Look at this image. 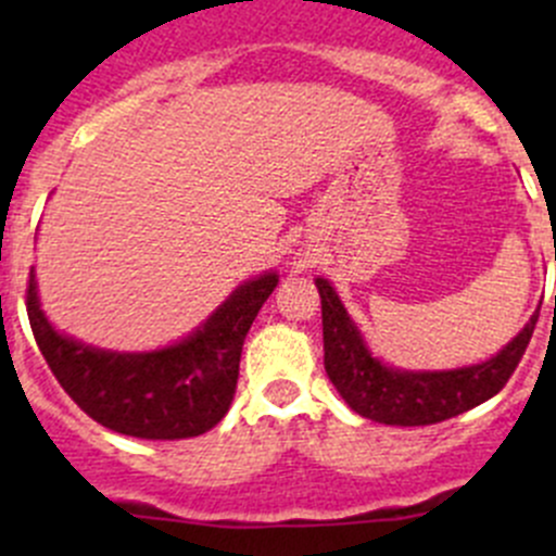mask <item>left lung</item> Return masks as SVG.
I'll return each mask as SVG.
<instances>
[{"label":"left lung","mask_w":556,"mask_h":556,"mask_svg":"<svg viewBox=\"0 0 556 556\" xmlns=\"http://www.w3.org/2000/svg\"><path fill=\"white\" fill-rule=\"evenodd\" d=\"M317 290L323 299L325 371L330 382L361 417L401 428L444 422L497 395L517 371L538 323L535 312L517 339L479 366L454 371H401L371 357L361 330L328 279H317Z\"/></svg>","instance_id":"left-lung-1"}]
</instances>
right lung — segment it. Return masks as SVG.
<instances>
[{"label":"right lung","mask_w":556,"mask_h":556,"mask_svg":"<svg viewBox=\"0 0 556 556\" xmlns=\"http://www.w3.org/2000/svg\"><path fill=\"white\" fill-rule=\"evenodd\" d=\"M279 277L263 274L228 295L195 333L155 352H110L61 336L26 290L31 333L66 395L115 433L150 441L193 439L226 417L239 379V357L252 319Z\"/></svg>","instance_id":"obj_1"}]
</instances>
